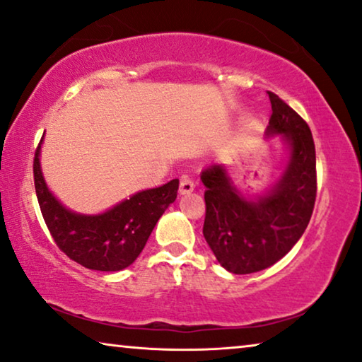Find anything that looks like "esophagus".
<instances>
[{"mask_svg": "<svg viewBox=\"0 0 362 362\" xmlns=\"http://www.w3.org/2000/svg\"><path fill=\"white\" fill-rule=\"evenodd\" d=\"M194 187H196V185H194V180L189 175H182L181 180H180V192L181 194H189L194 191Z\"/></svg>", "mask_w": 362, "mask_h": 362, "instance_id": "esophagus-1", "label": "esophagus"}]
</instances>
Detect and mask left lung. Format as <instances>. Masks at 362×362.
Masks as SVG:
<instances>
[{"label":"left lung","mask_w":362,"mask_h":362,"mask_svg":"<svg viewBox=\"0 0 362 362\" xmlns=\"http://www.w3.org/2000/svg\"><path fill=\"white\" fill-rule=\"evenodd\" d=\"M269 93L267 136L283 134L290 160L281 180L264 196L247 200L233 186L223 165L200 175L205 186L204 238L220 265L236 275L254 274L291 251L309 225L317 196L315 146L305 121Z\"/></svg>","instance_id":"8db88e82"}]
</instances>
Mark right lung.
Returning <instances> with one entry per match:
<instances>
[{"mask_svg":"<svg viewBox=\"0 0 362 362\" xmlns=\"http://www.w3.org/2000/svg\"><path fill=\"white\" fill-rule=\"evenodd\" d=\"M40 144L33 157V181L43 220L57 246L90 270L118 272L129 267L142 252L166 207L175 202L180 180L137 192L103 214H74L48 191L38 160Z\"/></svg>","mask_w":362,"mask_h":362,"instance_id":"obj_1","label":"right lung"}]
</instances>
